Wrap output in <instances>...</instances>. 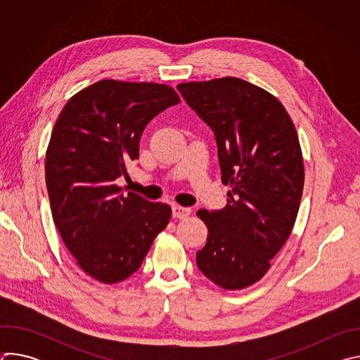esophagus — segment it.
Masks as SVG:
<instances>
[{
  "instance_id": "1",
  "label": "esophagus",
  "mask_w": 360,
  "mask_h": 360,
  "mask_svg": "<svg viewBox=\"0 0 360 360\" xmlns=\"http://www.w3.org/2000/svg\"><path fill=\"white\" fill-rule=\"evenodd\" d=\"M191 210L189 208H185V207H179V205H174L172 207V217L174 218H178V219H184L186 217L191 215Z\"/></svg>"
}]
</instances>
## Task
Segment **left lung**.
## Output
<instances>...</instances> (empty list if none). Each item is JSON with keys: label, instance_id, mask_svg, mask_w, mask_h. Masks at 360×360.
Instances as JSON below:
<instances>
[{"label": "left lung", "instance_id": "1", "mask_svg": "<svg viewBox=\"0 0 360 360\" xmlns=\"http://www.w3.org/2000/svg\"><path fill=\"white\" fill-rule=\"evenodd\" d=\"M188 105L215 132L222 184L221 211L199 210L208 228L196 265L225 290L261 281L288 240L304 182L296 128L266 89L235 77L178 84Z\"/></svg>", "mask_w": 360, "mask_h": 360}]
</instances>
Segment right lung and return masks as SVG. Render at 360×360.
I'll list each match as a JSON object with an SVG mask.
<instances>
[{
  "mask_svg": "<svg viewBox=\"0 0 360 360\" xmlns=\"http://www.w3.org/2000/svg\"><path fill=\"white\" fill-rule=\"evenodd\" d=\"M179 102L165 84L101 79L72 95L53 128L45 182L54 224L77 265L112 285L136 272L172 211L115 184L139 157L146 124Z\"/></svg>",
  "mask_w": 360,
  "mask_h": 360,
  "instance_id": "obj_1",
  "label": "right lung"
}]
</instances>
